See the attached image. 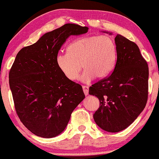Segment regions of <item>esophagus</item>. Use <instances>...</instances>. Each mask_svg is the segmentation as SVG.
Masks as SVG:
<instances>
[{
  "label": "esophagus",
  "instance_id": "1",
  "mask_svg": "<svg viewBox=\"0 0 159 159\" xmlns=\"http://www.w3.org/2000/svg\"><path fill=\"white\" fill-rule=\"evenodd\" d=\"M83 90L84 94L86 95H87L88 93H89V87H88L87 86H83Z\"/></svg>",
  "mask_w": 159,
  "mask_h": 159
}]
</instances>
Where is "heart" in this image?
Wrapping results in <instances>:
<instances>
[{
	"label": "heart",
	"mask_w": 159,
	"mask_h": 159,
	"mask_svg": "<svg viewBox=\"0 0 159 159\" xmlns=\"http://www.w3.org/2000/svg\"><path fill=\"white\" fill-rule=\"evenodd\" d=\"M117 60L116 42L109 35L84 36L75 40L67 47V52H59L55 62L60 71L70 81H75L82 66L85 68L80 77L84 83H89L95 77L109 75Z\"/></svg>",
	"instance_id": "heart-1"
}]
</instances>
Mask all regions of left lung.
Segmentation results:
<instances>
[{"label":"left lung","mask_w":159,"mask_h":159,"mask_svg":"<svg viewBox=\"0 0 159 159\" xmlns=\"http://www.w3.org/2000/svg\"><path fill=\"white\" fill-rule=\"evenodd\" d=\"M115 42L117 61L113 71L89 89V94L100 101L93 114L95 122L110 133L129 127L144 110L148 96L149 68L139 47L118 34Z\"/></svg>","instance_id":"left-lung-1"}]
</instances>
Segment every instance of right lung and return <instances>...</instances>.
Instances as JSON below:
<instances>
[{
	"label": "right lung",
	"instance_id": "1",
	"mask_svg": "<svg viewBox=\"0 0 159 159\" xmlns=\"http://www.w3.org/2000/svg\"><path fill=\"white\" fill-rule=\"evenodd\" d=\"M88 30L64 24L16 55L9 74L15 110L23 124L38 136L49 139L60 135L72 111L85 98L81 86L60 71L55 57L68 37L87 33Z\"/></svg>",
	"mask_w": 159,
	"mask_h": 159
}]
</instances>
